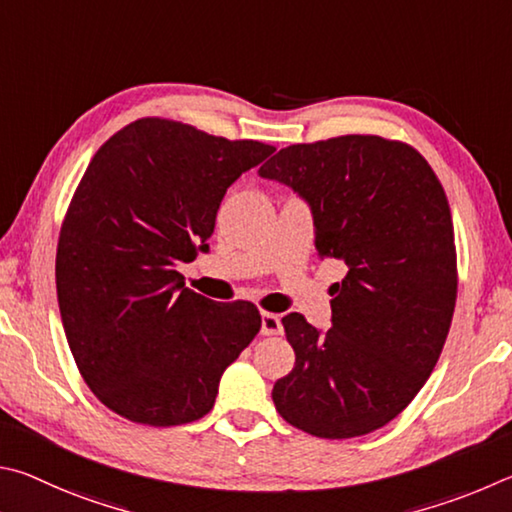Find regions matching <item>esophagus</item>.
I'll use <instances>...</instances> for the list:
<instances>
[{
  "mask_svg": "<svg viewBox=\"0 0 512 512\" xmlns=\"http://www.w3.org/2000/svg\"><path fill=\"white\" fill-rule=\"evenodd\" d=\"M281 330H283L281 317L274 315V312H263L261 333H263V335H281Z\"/></svg>",
  "mask_w": 512,
  "mask_h": 512,
  "instance_id": "1",
  "label": "esophagus"
}]
</instances>
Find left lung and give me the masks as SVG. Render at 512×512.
Returning <instances> with one entry per match:
<instances>
[{
    "mask_svg": "<svg viewBox=\"0 0 512 512\" xmlns=\"http://www.w3.org/2000/svg\"><path fill=\"white\" fill-rule=\"evenodd\" d=\"M306 197L333 285V328L283 317L294 369L272 400L292 427L355 438L391 423L423 389L450 333L459 272L445 188L420 152L378 134L281 148L261 166Z\"/></svg>",
    "mask_w": 512,
    "mask_h": 512,
    "instance_id": "8db88e82",
    "label": "left lung"
}]
</instances>
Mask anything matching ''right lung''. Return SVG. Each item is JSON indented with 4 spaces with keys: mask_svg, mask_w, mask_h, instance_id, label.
I'll return each instance as SVG.
<instances>
[{
    "mask_svg": "<svg viewBox=\"0 0 512 512\" xmlns=\"http://www.w3.org/2000/svg\"><path fill=\"white\" fill-rule=\"evenodd\" d=\"M274 150L146 116L89 161L60 227L56 290L78 371L114 414L150 427L200 420L258 335L254 303L191 292L175 265L206 251L227 188Z\"/></svg>",
    "mask_w": 512,
    "mask_h": 512,
    "instance_id": "1",
    "label": "right lung"
}]
</instances>
